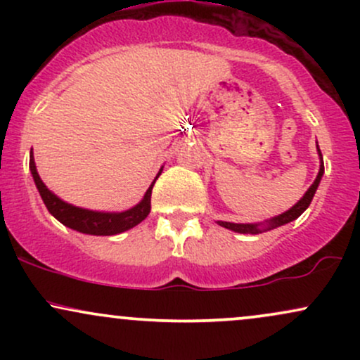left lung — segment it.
I'll return each instance as SVG.
<instances>
[{
  "label": "left lung",
  "instance_id": "1",
  "mask_svg": "<svg viewBox=\"0 0 360 360\" xmlns=\"http://www.w3.org/2000/svg\"><path fill=\"white\" fill-rule=\"evenodd\" d=\"M316 150H318V155H320V171H318L316 179L313 181V184L309 186L308 191L303 194V198H301L298 203H296L295 206H291V208H289L288 212L281 213V214H278V217H274V218H269V220H266V221H262V223H232V221H220V220H218L217 221L218 225L225 226V229L232 230V232H237V233L257 235V233L267 232V230L278 229V226H281V225H286V223L296 220V218H298L300 214L308 208L309 203H311L313 196H315V193H316V189H318V184H320V181H321V176H323V172H325L323 157H321V150H320V148H318V142H316Z\"/></svg>",
  "mask_w": 360,
  "mask_h": 360
}]
</instances>
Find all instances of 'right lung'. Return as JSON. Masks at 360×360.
<instances>
[{
	"label": "right lung",
	"mask_w": 360,
	"mask_h": 360,
	"mask_svg": "<svg viewBox=\"0 0 360 360\" xmlns=\"http://www.w3.org/2000/svg\"><path fill=\"white\" fill-rule=\"evenodd\" d=\"M30 172L34 177L37 189H39L40 196H42L45 206H47L49 213L53 218H57L62 225L69 226V229L76 230V232L86 233V235H117L127 230L134 229L135 225H139L140 221H143L147 218V214L150 213V196H152V188H154L155 179L162 172V167L157 172L154 183L148 186L147 193L143 194L142 201L134 206V208L125 210V212H94V210H86L79 208V206H74L71 203H65L59 196H56L47 186L44 184V181L40 179L39 172H37V166L34 160V154L30 152Z\"/></svg>",
	"instance_id": "1"
}]
</instances>
